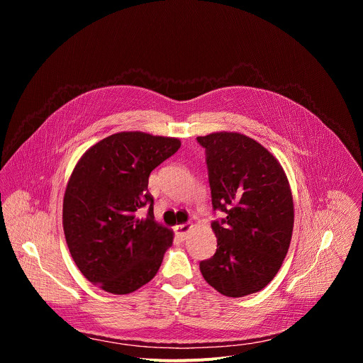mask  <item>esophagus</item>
Instances as JSON below:
<instances>
[{
    "label": "esophagus",
    "mask_w": 363,
    "mask_h": 363,
    "mask_svg": "<svg viewBox=\"0 0 363 363\" xmlns=\"http://www.w3.org/2000/svg\"><path fill=\"white\" fill-rule=\"evenodd\" d=\"M189 230H191V225H189V224H179V225L175 227V234H177V237H178L179 240L184 241V240H186Z\"/></svg>",
    "instance_id": "1"
}]
</instances>
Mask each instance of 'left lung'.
Instances as JSON below:
<instances>
[{"label":"left lung","mask_w":363,"mask_h":363,"mask_svg":"<svg viewBox=\"0 0 363 363\" xmlns=\"http://www.w3.org/2000/svg\"><path fill=\"white\" fill-rule=\"evenodd\" d=\"M205 147L213 208L216 254L199 263L202 277L227 297L264 289L289 251L294 205L289 179L273 155L237 132L198 136Z\"/></svg>","instance_id":"obj_1"}]
</instances>
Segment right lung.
<instances>
[{"mask_svg":"<svg viewBox=\"0 0 363 363\" xmlns=\"http://www.w3.org/2000/svg\"><path fill=\"white\" fill-rule=\"evenodd\" d=\"M179 146L177 138L119 132L76 164L63 199L65 237L82 274L101 290L128 294L158 273L174 233L155 221L147 181ZM140 208H148L143 219Z\"/></svg>","mask_w":363,"mask_h":363,"instance_id":"right-lung-1","label":"right lung"}]
</instances>
